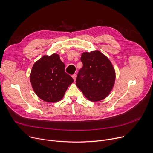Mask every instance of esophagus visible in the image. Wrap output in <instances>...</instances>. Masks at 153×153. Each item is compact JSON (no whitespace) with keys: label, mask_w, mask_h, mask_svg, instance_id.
Masks as SVG:
<instances>
[{"label":"esophagus","mask_w":153,"mask_h":153,"mask_svg":"<svg viewBox=\"0 0 153 153\" xmlns=\"http://www.w3.org/2000/svg\"><path fill=\"white\" fill-rule=\"evenodd\" d=\"M72 78H74V81H75V80H76V74H74V75H72Z\"/></svg>","instance_id":"34e87169"}]
</instances>
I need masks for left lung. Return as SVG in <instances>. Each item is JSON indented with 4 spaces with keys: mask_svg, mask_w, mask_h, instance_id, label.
<instances>
[{
    "mask_svg": "<svg viewBox=\"0 0 153 153\" xmlns=\"http://www.w3.org/2000/svg\"><path fill=\"white\" fill-rule=\"evenodd\" d=\"M81 61L83 67L78 73L76 85L89 100H104L115 82V70L111 62L98 51L83 53Z\"/></svg>",
    "mask_w": 153,
    "mask_h": 153,
    "instance_id": "left-lung-1",
    "label": "left lung"
}]
</instances>
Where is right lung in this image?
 <instances>
[{"mask_svg":"<svg viewBox=\"0 0 153 153\" xmlns=\"http://www.w3.org/2000/svg\"><path fill=\"white\" fill-rule=\"evenodd\" d=\"M65 65L56 53L44 56L34 63L30 81L35 93L48 102L60 100L74 79L65 71Z\"/></svg>","mask_w":153,"mask_h":153,"instance_id":"add662e5","label":"right lung"}]
</instances>
